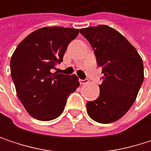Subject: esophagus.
I'll list each match as a JSON object with an SVG mask.
<instances>
[{"label":"esophagus","mask_w":151,"mask_h":151,"mask_svg":"<svg viewBox=\"0 0 151 151\" xmlns=\"http://www.w3.org/2000/svg\"><path fill=\"white\" fill-rule=\"evenodd\" d=\"M79 83L81 85H85V84L88 83V80L87 79H79Z\"/></svg>","instance_id":"esophagus-1"}]
</instances>
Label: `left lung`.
I'll return each mask as SVG.
<instances>
[{
    "label": "left lung",
    "mask_w": 151,
    "mask_h": 151,
    "mask_svg": "<svg viewBox=\"0 0 151 151\" xmlns=\"http://www.w3.org/2000/svg\"><path fill=\"white\" fill-rule=\"evenodd\" d=\"M102 68L100 96L86 103L88 115L100 123L122 118L135 102L142 84L143 63L136 48L120 32L106 25L80 29Z\"/></svg>",
    "instance_id": "8db88e82"
}]
</instances>
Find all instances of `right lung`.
Here are the masks:
<instances>
[{"mask_svg":"<svg viewBox=\"0 0 151 151\" xmlns=\"http://www.w3.org/2000/svg\"><path fill=\"white\" fill-rule=\"evenodd\" d=\"M78 29L44 27L27 36L10 60L11 77L19 100L35 119L47 122L64 111L68 96L79 86L75 74L50 73L63 61Z\"/></svg>","mask_w":151,"mask_h":151,"instance_id":"add662e5","label":"right lung"}]
</instances>
